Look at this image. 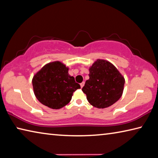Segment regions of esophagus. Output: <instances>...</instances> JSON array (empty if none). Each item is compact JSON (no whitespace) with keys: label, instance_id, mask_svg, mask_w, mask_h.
I'll use <instances>...</instances> for the list:
<instances>
[{"label":"esophagus","instance_id":"esophagus-1","mask_svg":"<svg viewBox=\"0 0 158 158\" xmlns=\"http://www.w3.org/2000/svg\"><path fill=\"white\" fill-rule=\"evenodd\" d=\"M84 85H85V82H82L80 83V87H81V88H82L83 86H84Z\"/></svg>","mask_w":158,"mask_h":158}]
</instances>
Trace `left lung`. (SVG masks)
<instances>
[{
	"instance_id": "obj_1",
	"label": "left lung",
	"mask_w": 158,
	"mask_h": 158,
	"mask_svg": "<svg viewBox=\"0 0 158 158\" xmlns=\"http://www.w3.org/2000/svg\"><path fill=\"white\" fill-rule=\"evenodd\" d=\"M89 79L82 91L88 102L98 109L106 108L120 99L125 80L111 62L98 59L89 67Z\"/></svg>"
}]
</instances>
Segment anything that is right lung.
<instances>
[{"instance_id": "1", "label": "right lung", "mask_w": 158, "mask_h": 158, "mask_svg": "<svg viewBox=\"0 0 158 158\" xmlns=\"http://www.w3.org/2000/svg\"><path fill=\"white\" fill-rule=\"evenodd\" d=\"M68 71L66 65L55 61L45 64L35 74L32 79L33 89L40 103L51 109H59L70 102L73 93L80 85Z\"/></svg>"}]
</instances>
